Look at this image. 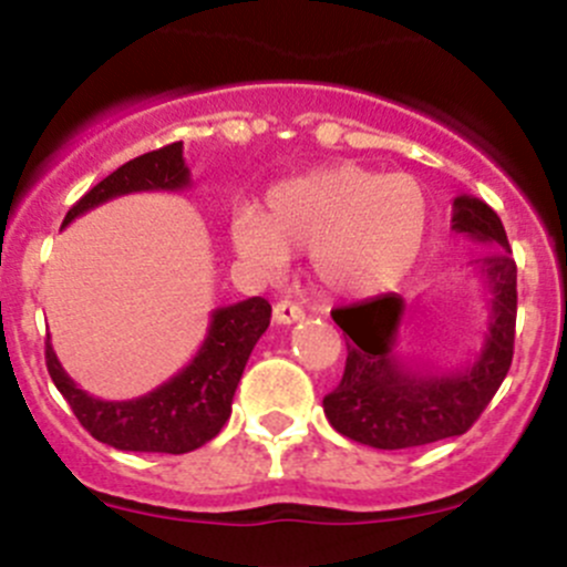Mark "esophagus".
<instances>
[{
  "instance_id": "obj_1",
  "label": "esophagus",
  "mask_w": 567,
  "mask_h": 567,
  "mask_svg": "<svg viewBox=\"0 0 567 567\" xmlns=\"http://www.w3.org/2000/svg\"><path fill=\"white\" fill-rule=\"evenodd\" d=\"M301 318H303V309L299 307V303H293V301L274 303V323L290 326V323H299Z\"/></svg>"
}]
</instances>
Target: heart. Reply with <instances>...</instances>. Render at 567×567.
Here are the masks:
<instances>
[{
  "label": "heart",
  "instance_id": "heart-1",
  "mask_svg": "<svg viewBox=\"0 0 567 567\" xmlns=\"http://www.w3.org/2000/svg\"><path fill=\"white\" fill-rule=\"evenodd\" d=\"M429 234V198L419 178L361 165H331L277 184L268 212L238 206L230 219L236 252L279 274L290 252H312L333 293L369 296L402 282Z\"/></svg>",
  "mask_w": 567,
  "mask_h": 567
}]
</instances>
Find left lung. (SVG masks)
<instances>
[{"label":"left lung","mask_w":567,"mask_h":567,"mask_svg":"<svg viewBox=\"0 0 567 567\" xmlns=\"http://www.w3.org/2000/svg\"><path fill=\"white\" fill-rule=\"evenodd\" d=\"M451 228L473 241L494 244L478 260L492 293L481 353L458 372H413L393 353L402 323V296L385 293L331 318L350 337L339 385L323 399L329 424L344 437L380 451L415 449L464 434L503 385L514 359L516 264L497 214L473 195L454 198Z\"/></svg>","instance_id":"1"}]
</instances>
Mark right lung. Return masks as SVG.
<instances>
[{
    "label": "right lung",
    "instance_id": "add662e5",
    "mask_svg": "<svg viewBox=\"0 0 567 567\" xmlns=\"http://www.w3.org/2000/svg\"><path fill=\"white\" fill-rule=\"evenodd\" d=\"M182 141L168 143L157 152H146L94 184L68 212L64 225L73 223L89 208L130 193L189 187V168L184 165ZM271 320V303L260 296L219 307L212 312L208 333L195 359L159 389L127 402H105L89 396L70 380L45 342V367L53 385L68 399L81 426L100 443L118 451H146V454H187L217 437L230 419V404L244 367L255 342L264 337Z\"/></svg>",
    "mask_w": 567,
    "mask_h": 567
}]
</instances>
